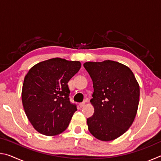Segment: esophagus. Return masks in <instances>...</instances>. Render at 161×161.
Segmentation results:
<instances>
[{"mask_svg": "<svg viewBox=\"0 0 161 161\" xmlns=\"http://www.w3.org/2000/svg\"><path fill=\"white\" fill-rule=\"evenodd\" d=\"M85 103H86V102H82V103H80V107H81V108H82V107H84V106H85Z\"/></svg>", "mask_w": 161, "mask_h": 161, "instance_id": "esophagus-1", "label": "esophagus"}]
</instances>
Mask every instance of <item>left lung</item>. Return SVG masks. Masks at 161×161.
<instances>
[{
    "instance_id": "1",
    "label": "left lung",
    "mask_w": 161,
    "mask_h": 161,
    "mask_svg": "<svg viewBox=\"0 0 161 161\" xmlns=\"http://www.w3.org/2000/svg\"><path fill=\"white\" fill-rule=\"evenodd\" d=\"M84 67L93 81V116L88 129L102 141H113L131 126L137 114L140 87L130 68L118 62H87Z\"/></svg>"
}]
</instances>
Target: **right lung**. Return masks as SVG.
<instances>
[{"label":"right lung","instance_id":"right-lung-1","mask_svg":"<svg viewBox=\"0 0 161 161\" xmlns=\"http://www.w3.org/2000/svg\"><path fill=\"white\" fill-rule=\"evenodd\" d=\"M81 68L79 61L59 58L34 65L27 73L22 89V102L34 129L53 136L66 130L77 111L71 103L68 81Z\"/></svg>","mask_w":161,"mask_h":161}]
</instances>
